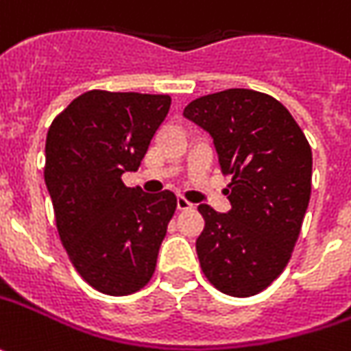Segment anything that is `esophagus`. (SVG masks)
Returning <instances> with one entry per match:
<instances>
[{"mask_svg":"<svg viewBox=\"0 0 351 351\" xmlns=\"http://www.w3.org/2000/svg\"><path fill=\"white\" fill-rule=\"evenodd\" d=\"M176 208H178L180 212H182V210H192V208H194V204H190L186 198H182V196H180V198H176Z\"/></svg>","mask_w":351,"mask_h":351,"instance_id":"34e87169","label":"esophagus"}]
</instances>
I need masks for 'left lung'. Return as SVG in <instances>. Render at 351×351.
<instances>
[{"label":"left lung","mask_w":351,"mask_h":351,"mask_svg":"<svg viewBox=\"0 0 351 351\" xmlns=\"http://www.w3.org/2000/svg\"><path fill=\"white\" fill-rule=\"evenodd\" d=\"M184 118L213 139L219 167L233 180L231 210L199 204V266L219 291L260 293L284 272L311 198V147L284 104L250 89H227L188 104Z\"/></svg>","instance_id":"8db88e82"}]
</instances>
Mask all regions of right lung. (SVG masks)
I'll use <instances>...</instances> for the list:
<instances>
[{"mask_svg":"<svg viewBox=\"0 0 351 351\" xmlns=\"http://www.w3.org/2000/svg\"><path fill=\"white\" fill-rule=\"evenodd\" d=\"M171 108L169 95L83 93L46 136L44 182L56 225L81 278L106 295H130L152 280L176 196L128 188Z\"/></svg>","mask_w":351,"mask_h":351,"instance_id":"right-lung-1","label":"right lung"}]
</instances>
